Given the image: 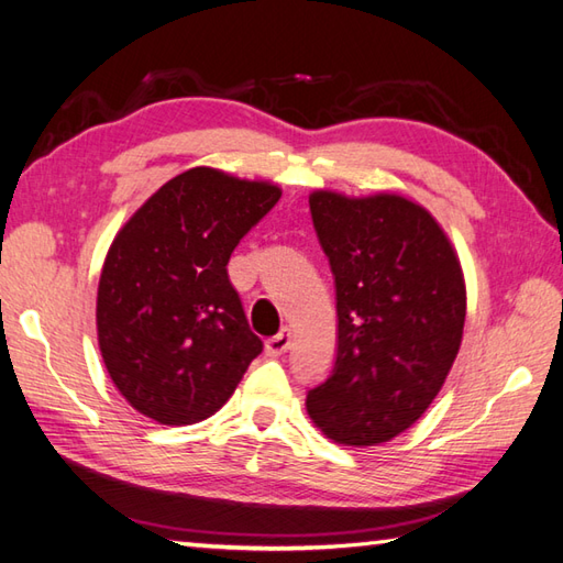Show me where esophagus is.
Returning a JSON list of instances; mask_svg holds the SVG:
<instances>
[{"label":"esophagus","mask_w":563,"mask_h":563,"mask_svg":"<svg viewBox=\"0 0 563 563\" xmlns=\"http://www.w3.org/2000/svg\"><path fill=\"white\" fill-rule=\"evenodd\" d=\"M265 349H267V354H269V356H282V354L289 352V349H291V330H289V328H284L282 332H277L274 336H269L267 344H265Z\"/></svg>","instance_id":"obj_1"}]
</instances>
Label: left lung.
I'll use <instances>...</instances> for the list:
<instances>
[{"mask_svg": "<svg viewBox=\"0 0 563 563\" xmlns=\"http://www.w3.org/2000/svg\"><path fill=\"white\" fill-rule=\"evenodd\" d=\"M336 298L330 376L306 395L328 439L376 445L409 429L451 371L465 328V282L427 209L397 195H310Z\"/></svg>", "mask_w": 563, "mask_h": 563, "instance_id": "obj_1", "label": "left lung"}]
</instances>
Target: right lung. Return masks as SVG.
<instances>
[{
	"label": "right lung",
	"mask_w": 563,
	"mask_h": 563,
	"mask_svg": "<svg viewBox=\"0 0 563 563\" xmlns=\"http://www.w3.org/2000/svg\"><path fill=\"white\" fill-rule=\"evenodd\" d=\"M279 197L277 185L190 168L112 241L98 282V344L136 411L168 427L202 421L260 356L227 265Z\"/></svg>",
	"instance_id": "right-lung-1"
}]
</instances>
